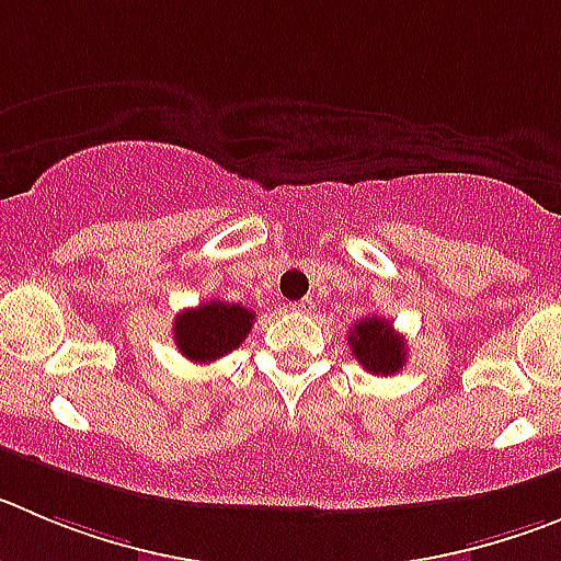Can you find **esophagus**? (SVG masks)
<instances>
[{"mask_svg":"<svg viewBox=\"0 0 561 561\" xmlns=\"http://www.w3.org/2000/svg\"><path fill=\"white\" fill-rule=\"evenodd\" d=\"M293 312H298V316H312L316 312V298H301V301H296Z\"/></svg>","mask_w":561,"mask_h":561,"instance_id":"1","label":"esophagus"}]
</instances>
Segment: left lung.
I'll use <instances>...</instances> for the list:
<instances>
[{"label": "left lung", "instance_id": "left-lung-1", "mask_svg": "<svg viewBox=\"0 0 561 561\" xmlns=\"http://www.w3.org/2000/svg\"><path fill=\"white\" fill-rule=\"evenodd\" d=\"M348 348H352L354 359L376 376L399 374L407 363L404 337L396 334L390 321L379 316H368L354 323L352 334H348Z\"/></svg>", "mask_w": 561, "mask_h": 561}]
</instances>
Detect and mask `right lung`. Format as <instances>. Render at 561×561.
Masks as SVG:
<instances>
[{
	"label": "right lung",
	"mask_w": 561,
	"mask_h": 561,
	"mask_svg": "<svg viewBox=\"0 0 561 561\" xmlns=\"http://www.w3.org/2000/svg\"><path fill=\"white\" fill-rule=\"evenodd\" d=\"M254 312L243 305L209 298L193 310H182L174 321V343L191 363H216L234 352L251 332Z\"/></svg>",
	"instance_id": "obj_1"
}]
</instances>
